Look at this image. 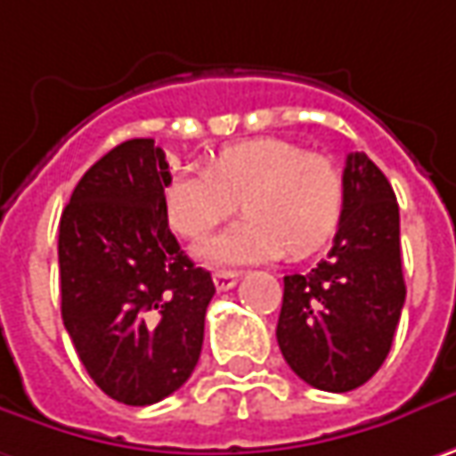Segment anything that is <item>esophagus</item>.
Masks as SVG:
<instances>
[{
  "label": "esophagus",
  "instance_id": "1",
  "mask_svg": "<svg viewBox=\"0 0 456 456\" xmlns=\"http://www.w3.org/2000/svg\"><path fill=\"white\" fill-rule=\"evenodd\" d=\"M237 281H240V273H237V271H216V273H214V286H216L219 291H229Z\"/></svg>",
  "mask_w": 456,
  "mask_h": 456
}]
</instances>
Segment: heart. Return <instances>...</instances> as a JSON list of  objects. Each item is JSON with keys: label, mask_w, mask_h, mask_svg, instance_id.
Here are the masks:
<instances>
[{"label": "heart", "mask_w": 456, "mask_h": 456, "mask_svg": "<svg viewBox=\"0 0 456 456\" xmlns=\"http://www.w3.org/2000/svg\"><path fill=\"white\" fill-rule=\"evenodd\" d=\"M343 193V173L330 157L283 139H250L222 149L214 170H177L165 188V208L183 237L199 240L240 203L248 216L211 237L201 255L211 263H253L325 245Z\"/></svg>", "instance_id": "obj_1"}]
</instances>
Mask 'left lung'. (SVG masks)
Masks as SVG:
<instances>
[{"instance_id":"1","label":"left lung","mask_w":456,"mask_h":456,"mask_svg":"<svg viewBox=\"0 0 456 456\" xmlns=\"http://www.w3.org/2000/svg\"><path fill=\"white\" fill-rule=\"evenodd\" d=\"M333 248L309 273L283 279L279 348L291 371L325 392H348L385 363L405 305L400 208L385 173L354 151L343 170Z\"/></svg>"}]
</instances>
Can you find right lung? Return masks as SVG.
Returning <instances> with one entry per match:
<instances>
[{
	"label": "right lung",
	"instance_id": "add662e5",
	"mask_svg": "<svg viewBox=\"0 0 456 456\" xmlns=\"http://www.w3.org/2000/svg\"><path fill=\"white\" fill-rule=\"evenodd\" d=\"M170 177L154 139L123 142L82 175L59 222L64 328L94 385L126 405L188 382L216 291L170 232Z\"/></svg>",
	"mask_w": 456,
	"mask_h": 456
}]
</instances>
